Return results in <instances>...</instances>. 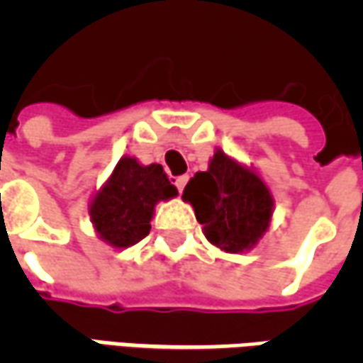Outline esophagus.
Returning a JSON list of instances; mask_svg holds the SVG:
<instances>
[{"mask_svg":"<svg viewBox=\"0 0 363 363\" xmlns=\"http://www.w3.org/2000/svg\"><path fill=\"white\" fill-rule=\"evenodd\" d=\"M186 182H189V177H186V174H182V177H177V179H174V186L179 189V192H182L184 186H186Z\"/></svg>","mask_w":363,"mask_h":363,"instance_id":"1","label":"esophagus"}]
</instances>
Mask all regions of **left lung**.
Masks as SVG:
<instances>
[{
	"instance_id": "left-lung-1",
	"label": "left lung",
	"mask_w": 363,
	"mask_h": 363,
	"mask_svg": "<svg viewBox=\"0 0 363 363\" xmlns=\"http://www.w3.org/2000/svg\"><path fill=\"white\" fill-rule=\"evenodd\" d=\"M182 200L194 208L206 239L225 252L251 251L272 223L274 196L251 167L218 147L208 171H198Z\"/></svg>"
}]
</instances>
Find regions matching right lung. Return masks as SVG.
I'll list each match as a JSON object with an SVG mask.
<instances>
[{"mask_svg": "<svg viewBox=\"0 0 363 363\" xmlns=\"http://www.w3.org/2000/svg\"><path fill=\"white\" fill-rule=\"evenodd\" d=\"M179 194L159 163L142 165L124 155L111 177L96 190L89 204V216L96 237L112 249H128L150 233L151 220L159 202Z\"/></svg>", "mask_w": 363, "mask_h": 363, "instance_id": "obj_1", "label": "right lung"}]
</instances>
